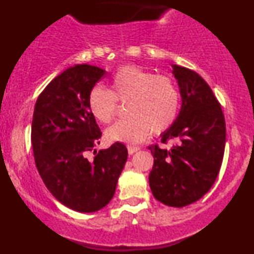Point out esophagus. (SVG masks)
Segmentation results:
<instances>
[{"mask_svg":"<svg viewBox=\"0 0 254 254\" xmlns=\"http://www.w3.org/2000/svg\"><path fill=\"white\" fill-rule=\"evenodd\" d=\"M139 150V147H136V145H127V151H129V154L136 153V151Z\"/></svg>","mask_w":254,"mask_h":254,"instance_id":"esophagus-1","label":"esophagus"}]
</instances>
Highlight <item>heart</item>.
Here are the masks:
<instances>
[{
    "instance_id": "b5f03b06",
    "label": "heart",
    "mask_w": 254,
    "mask_h": 254,
    "mask_svg": "<svg viewBox=\"0 0 254 254\" xmlns=\"http://www.w3.org/2000/svg\"><path fill=\"white\" fill-rule=\"evenodd\" d=\"M111 90L95 86L88 94V109L101 123H110L117 113V100L125 103L129 118L116 122L106 130L111 141L139 143L149 132L161 135L178 117L180 94L166 75H153L137 65L119 68L111 78Z\"/></svg>"
}]
</instances>
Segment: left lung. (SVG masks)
<instances>
[{"label": "left lung", "instance_id": "8db88e82", "mask_svg": "<svg viewBox=\"0 0 254 254\" xmlns=\"http://www.w3.org/2000/svg\"><path fill=\"white\" fill-rule=\"evenodd\" d=\"M182 95V109L173 125L161 133V142H177L171 149L157 144L149 185L159 202L183 208L197 202L214 185L226 144V123L221 105L209 84L197 72L173 64Z\"/></svg>", "mask_w": 254, "mask_h": 254}]
</instances>
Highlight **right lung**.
Masks as SVG:
<instances>
[{
    "instance_id": "add662e5",
    "label": "right lung",
    "mask_w": 254,
    "mask_h": 254,
    "mask_svg": "<svg viewBox=\"0 0 254 254\" xmlns=\"http://www.w3.org/2000/svg\"><path fill=\"white\" fill-rule=\"evenodd\" d=\"M105 70L70 66L40 93L34 106L31 141L44 184L58 202L78 212L103 209L115 196L127 149L116 142L97 151L101 131L88 109V94ZM95 150V156L86 154Z\"/></svg>"
}]
</instances>
